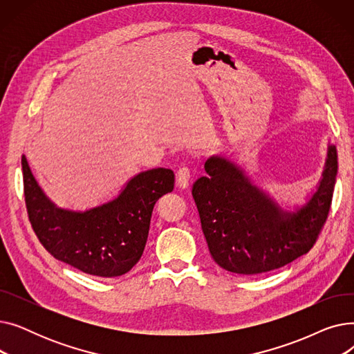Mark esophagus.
Returning a JSON list of instances; mask_svg holds the SVG:
<instances>
[{"label":"esophagus","mask_w":354,"mask_h":354,"mask_svg":"<svg viewBox=\"0 0 354 354\" xmlns=\"http://www.w3.org/2000/svg\"><path fill=\"white\" fill-rule=\"evenodd\" d=\"M189 180H191V169H189L188 166H180L178 174H176L178 187L187 188L188 185H189Z\"/></svg>","instance_id":"obj_1"}]
</instances>
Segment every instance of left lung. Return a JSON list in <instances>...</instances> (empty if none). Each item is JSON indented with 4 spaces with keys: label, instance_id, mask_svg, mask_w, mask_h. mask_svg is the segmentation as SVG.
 Masks as SVG:
<instances>
[{
    "label": "left lung",
    "instance_id": "left-lung-1",
    "mask_svg": "<svg viewBox=\"0 0 354 354\" xmlns=\"http://www.w3.org/2000/svg\"><path fill=\"white\" fill-rule=\"evenodd\" d=\"M192 196L214 261L227 271L255 275L307 254L327 221L337 175L336 146L328 147L320 187L306 207L286 214L222 158L205 162Z\"/></svg>",
    "mask_w": 354,
    "mask_h": 354
}]
</instances>
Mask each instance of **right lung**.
I'll return each instance as SVG.
<instances>
[{
    "mask_svg": "<svg viewBox=\"0 0 354 354\" xmlns=\"http://www.w3.org/2000/svg\"><path fill=\"white\" fill-rule=\"evenodd\" d=\"M30 224L43 247L60 261L86 274L119 277L140 259L156 201L174 191L175 175L158 167L130 180L118 199L80 212L55 208L21 159Z\"/></svg>",
    "mask_w": 354,
    "mask_h": 354,
    "instance_id": "add662e5",
    "label": "right lung"
}]
</instances>
